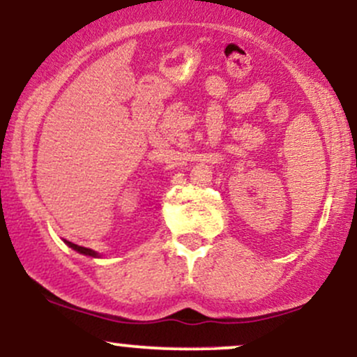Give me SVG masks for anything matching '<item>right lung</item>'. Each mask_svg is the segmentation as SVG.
<instances>
[{
    "instance_id": "right-lung-1",
    "label": "right lung",
    "mask_w": 357,
    "mask_h": 357,
    "mask_svg": "<svg viewBox=\"0 0 357 357\" xmlns=\"http://www.w3.org/2000/svg\"><path fill=\"white\" fill-rule=\"evenodd\" d=\"M66 244L69 245L70 249H74V250H77V252L79 254H84V256H91V257H98V252H95V250L93 249H88V248H81V245H77V244H73V242H69V241H64Z\"/></svg>"
}]
</instances>
